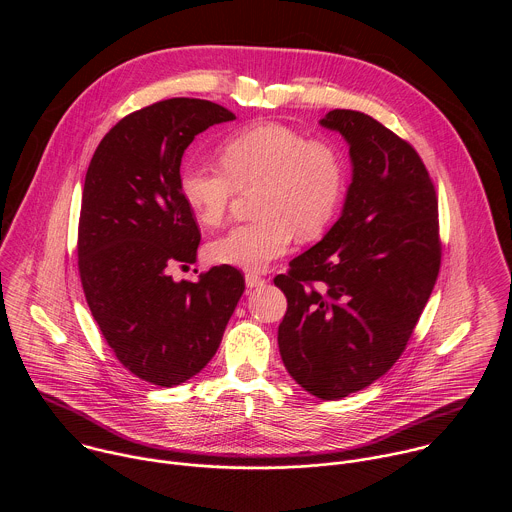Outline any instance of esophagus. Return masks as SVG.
<instances>
[{
	"label": "esophagus",
	"instance_id": "1",
	"mask_svg": "<svg viewBox=\"0 0 512 512\" xmlns=\"http://www.w3.org/2000/svg\"><path fill=\"white\" fill-rule=\"evenodd\" d=\"M245 283H247V287H261V285H265L267 281H265L263 277L255 275V273H247V275H245Z\"/></svg>",
	"mask_w": 512,
	"mask_h": 512
}]
</instances>
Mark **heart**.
I'll return each instance as SVG.
<instances>
[{
    "label": "heart",
    "mask_w": 512,
    "mask_h": 512,
    "mask_svg": "<svg viewBox=\"0 0 512 512\" xmlns=\"http://www.w3.org/2000/svg\"><path fill=\"white\" fill-rule=\"evenodd\" d=\"M221 164L186 162L180 194L206 227L225 218L239 188L259 186L257 221L239 225L208 245L214 263L261 271L300 239L318 237L344 194V160L332 143L310 139L281 123H259L229 135L218 148Z\"/></svg>",
    "instance_id": "b5f03b06"
}]
</instances>
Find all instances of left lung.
I'll return each mask as SVG.
<instances>
[{
	"label": "left lung",
	"instance_id": "obj_1",
	"mask_svg": "<svg viewBox=\"0 0 512 512\" xmlns=\"http://www.w3.org/2000/svg\"><path fill=\"white\" fill-rule=\"evenodd\" d=\"M352 162L344 208L324 239L273 281L287 298L281 360L318 399L348 397L405 350L442 263L437 196L411 145L383 123L334 109Z\"/></svg>",
	"mask_w": 512,
	"mask_h": 512
}]
</instances>
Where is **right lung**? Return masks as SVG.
Wrapping results in <instances>:
<instances>
[{"instance_id":"right-lung-1","label":"right lung","mask_w":512,"mask_h":512,"mask_svg":"<svg viewBox=\"0 0 512 512\" xmlns=\"http://www.w3.org/2000/svg\"><path fill=\"white\" fill-rule=\"evenodd\" d=\"M235 115L210 101L176 97L123 117L101 139L87 170L79 221V273L107 344L127 371L176 387L216 354L245 291L231 265L174 281L194 263L200 231L180 194L192 139Z\"/></svg>"}]
</instances>
